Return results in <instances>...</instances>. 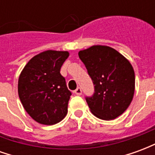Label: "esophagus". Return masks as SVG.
Masks as SVG:
<instances>
[{
  "label": "esophagus",
  "instance_id": "obj_1",
  "mask_svg": "<svg viewBox=\"0 0 155 155\" xmlns=\"http://www.w3.org/2000/svg\"><path fill=\"white\" fill-rule=\"evenodd\" d=\"M74 93L75 94H77V95H81L82 94V91H81V89L80 87H78L75 91H74Z\"/></svg>",
  "mask_w": 155,
  "mask_h": 155
}]
</instances>
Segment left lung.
Masks as SVG:
<instances>
[{"label":"left lung","mask_w":155,"mask_h":155,"mask_svg":"<svg viewBox=\"0 0 155 155\" xmlns=\"http://www.w3.org/2000/svg\"><path fill=\"white\" fill-rule=\"evenodd\" d=\"M79 57L94 85V94L85 98L91 111L101 120H114L130 106L134 94L135 76L130 61L106 45L79 51Z\"/></svg>","instance_id":"obj_1"}]
</instances>
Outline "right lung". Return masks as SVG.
Masks as SVG:
<instances>
[{
    "instance_id": "add662e5",
    "label": "right lung",
    "mask_w": 155,
    "mask_h": 155,
    "mask_svg": "<svg viewBox=\"0 0 155 155\" xmlns=\"http://www.w3.org/2000/svg\"><path fill=\"white\" fill-rule=\"evenodd\" d=\"M68 57V51L41 52L29 61L19 76V98L38 123L52 125L67 114L71 92L60 71Z\"/></svg>"
}]
</instances>
